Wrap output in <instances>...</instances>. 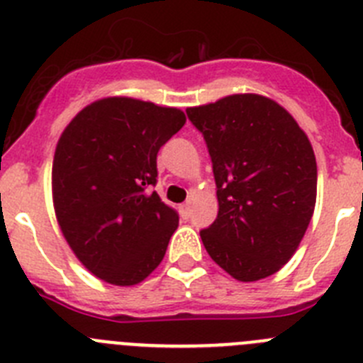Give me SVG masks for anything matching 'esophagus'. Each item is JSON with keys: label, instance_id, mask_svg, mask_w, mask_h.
Segmentation results:
<instances>
[{"label": "esophagus", "instance_id": "obj_1", "mask_svg": "<svg viewBox=\"0 0 363 363\" xmlns=\"http://www.w3.org/2000/svg\"><path fill=\"white\" fill-rule=\"evenodd\" d=\"M179 209H181V215L184 216V218H189V215H191V202L188 201L186 204H182Z\"/></svg>", "mask_w": 363, "mask_h": 363}]
</instances>
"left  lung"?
Listing matches in <instances>:
<instances>
[{
	"label": "left lung",
	"mask_w": 363,
	"mask_h": 363,
	"mask_svg": "<svg viewBox=\"0 0 363 363\" xmlns=\"http://www.w3.org/2000/svg\"><path fill=\"white\" fill-rule=\"evenodd\" d=\"M204 135L218 215L201 238L216 265L238 281L276 274L294 256L317 197L313 148L270 98L233 94L186 109Z\"/></svg>",
	"instance_id": "8db88e82"
}]
</instances>
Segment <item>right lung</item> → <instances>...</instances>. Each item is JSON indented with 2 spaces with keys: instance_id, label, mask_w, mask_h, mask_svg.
Here are the masks:
<instances>
[{
  "instance_id": "right-lung-1",
  "label": "right lung",
  "mask_w": 363,
  "mask_h": 363,
  "mask_svg": "<svg viewBox=\"0 0 363 363\" xmlns=\"http://www.w3.org/2000/svg\"><path fill=\"white\" fill-rule=\"evenodd\" d=\"M186 123L182 111L104 98L71 120L53 157V204L77 258L100 279L138 284L162 262L179 213L152 188L157 152Z\"/></svg>"
}]
</instances>
